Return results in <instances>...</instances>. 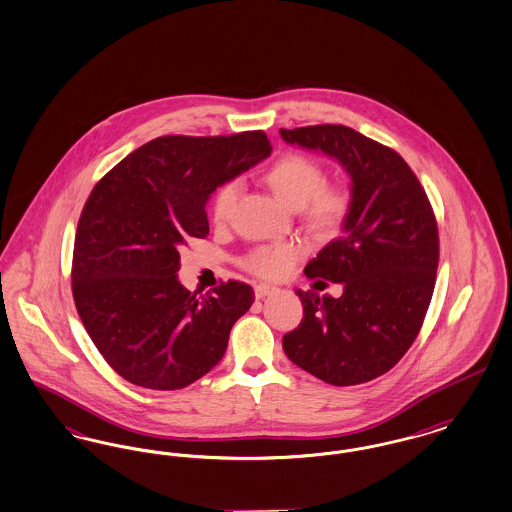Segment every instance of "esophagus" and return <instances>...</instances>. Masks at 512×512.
<instances>
[{
    "instance_id": "obj_1",
    "label": "esophagus",
    "mask_w": 512,
    "mask_h": 512,
    "mask_svg": "<svg viewBox=\"0 0 512 512\" xmlns=\"http://www.w3.org/2000/svg\"><path fill=\"white\" fill-rule=\"evenodd\" d=\"M274 291H278V287L270 286V284H257L255 286V297L265 299L266 295H272Z\"/></svg>"
}]
</instances>
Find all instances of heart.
Listing matches in <instances>:
<instances>
[{
  "label": "heart",
  "mask_w": 512,
  "mask_h": 512,
  "mask_svg": "<svg viewBox=\"0 0 512 512\" xmlns=\"http://www.w3.org/2000/svg\"><path fill=\"white\" fill-rule=\"evenodd\" d=\"M265 181L284 204L299 209L305 225L318 236L337 232L347 221L350 190L345 184H328L324 167L301 154H286L266 171ZM240 181H228L213 200V221L225 225L240 196ZM305 255L295 242L255 247L244 266L261 278H282Z\"/></svg>",
  "instance_id": "obj_1"
}]
</instances>
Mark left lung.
<instances>
[{"label": "left lung", "mask_w": 512, "mask_h": 512, "mask_svg": "<svg viewBox=\"0 0 512 512\" xmlns=\"http://www.w3.org/2000/svg\"><path fill=\"white\" fill-rule=\"evenodd\" d=\"M280 135L335 158L352 183L341 236L305 266L308 278L341 284L343 295L297 289L305 316L282 345L293 364L329 385L368 383L408 352L432 299L438 225L429 198L398 152L347 125Z\"/></svg>", "instance_id": "8db88e82"}]
</instances>
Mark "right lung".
I'll return each instance as SVG.
<instances>
[{
	"label": "right lung",
	"instance_id": "right-lung-1",
	"mask_svg": "<svg viewBox=\"0 0 512 512\" xmlns=\"http://www.w3.org/2000/svg\"><path fill=\"white\" fill-rule=\"evenodd\" d=\"M270 150L263 131L167 135L95 184L76 232L72 293L91 341L125 381L184 389L221 362L253 289L228 280L198 297L179 282V249L209 234L205 204L217 186Z\"/></svg>",
	"mask_w": 512,
	"mask_h": 512
}]
</instances>
